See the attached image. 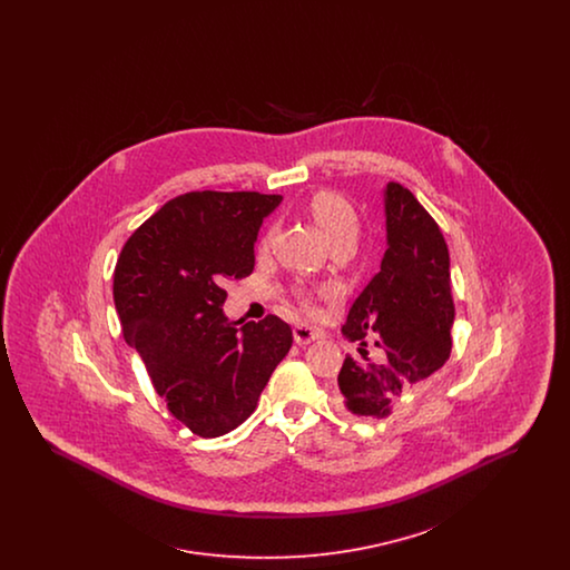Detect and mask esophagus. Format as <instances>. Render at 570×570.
Masks as SVG:
<instances>
[{
  "label": "esophagus",
  "instance_id": "esophagus-1",
  "mask_svg": "<svg viewBox=\"0 0 570 570\" xmlns=\"http://www.w3.org/2000/svg\"><path fill=\"white\" fill-rule=\"evenodd\" d=\"M293 333H295V342H297L298 346H305V344L316 342V340H321V337H323V333H321L318 328H314V326L309 325H303V323L295 325Z\"/></svg>",
  "mask_w": 570,
  "mask_h": 570
}]
</instances>
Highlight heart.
<instances>
[{
    "label": "heart",
    "instance_id": "b5f03b06",
    "mask_svg": "<svg viewBox=\"0 0 570 570\" xmlns=\"http://www.w3.org/2000/svg\"><path fill=\"white\" fill-rule=\"evenodd\" d=\"M307 212L316 219V224L323 228L328 242H335L340 237H354L356 235V226H358V217L354 212L353 203L340 194L337 190H328V188H321V190L312 191V196L307 198ZM273 237V228H269L263 235V245H269ZM301 305L305 309H312V297L301 293Z\"/></svg>",
    "mask_w": 570,
    "mask_h": 570
}]
</instances>
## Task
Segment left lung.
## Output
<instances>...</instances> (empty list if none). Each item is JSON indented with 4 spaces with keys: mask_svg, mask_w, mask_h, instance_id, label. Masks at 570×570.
Segmentation results:
<instances>
[{
    "mask_svg": "<svg viewBox=\"0 0 570 570\" xmlns=\"http://www.w3.org/2000/svg\"><path fill=\"white\" fill-rule=\"evenodd\" d=\"M386 237L380 272L342 326L363 346L370 337L379 356H346L337 376L342 407L374 421L391 416L404 391L446 363L455 318L444 235L414 194L393 181L386 186Z\"/></svg>",
    "mask_w": 570,
    "mask_h": 570,
    "instance_id": "obj_1",
    "label": "left lung"
}]
</instances>
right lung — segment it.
I'll return each mask as SVG.
<instances>
[{
  "instance_id": "obj_1",
  "label": "right lung",
  "mask_w": 570,
  "mask_h": 570,
  "mask_svg": "<svg viewBox=\"0 0 570 570\" xmlns=\"http://www.w3.org/2000/svg\"><path fill=\"white\" fill-rule=\"evenodd\" d=\"M279 194L188 191L145 219L115 265L112 298L166 410L191 434L217 438L254 412L293 331L277 316L230 323L228 279L254 269V242Z\"/></svg>"
}]
</instances>
